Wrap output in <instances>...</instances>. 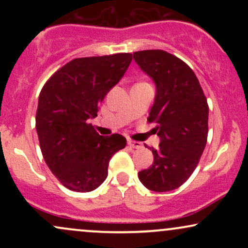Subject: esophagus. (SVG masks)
Returning a JSON list of instances; mask_svg holds the SVG:
<instances>
[{"mask_svg": "<svg viewBox=\"0 0 248 248\" xmlns=\"http://www.w3.org/2000/svg\"><path fill=\"white\" fill-rule=\"evenodd\" d=\"M127 143H128V146L132 147V148H135V149H139V148H141V147H142V144L140 143V142H138V141L128 140V141H127Z\"/></svg>", "mask_w": 248, "mask_h": 248, "instance_id": "esophagus-1", "label": "esophagus"}]
</instances>
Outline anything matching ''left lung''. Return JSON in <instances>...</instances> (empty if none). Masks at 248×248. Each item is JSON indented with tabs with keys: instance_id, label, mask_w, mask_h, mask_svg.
Masks as SVG:
<instances>
[{
	"instance_id": "1",
	"label": "left lung",
	"mask_w": 248,
	"mask_h": 248,
	"mask_svg": "<svg viewBox=\"0 0 248 248\" xmlns=\"http://www.w3.org/2000/svg\"><path fill=\"white\" fill-rule=\"evenodd\" d=\"M134 61L155 82L156 94L148 116L160 138L152 148L154 162L138 173L147 189L171 191L195 171L206 146L209 106L193 71L163 50L134 52Z\"/></svg>"
}]
</instances>
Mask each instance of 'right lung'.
<instances>
[{
  "label": "right lung",
  "instance_id": "add662e5",
  "mask_svg": "<svg viewBox=\"0 0 248 248\" xmlns=\"http://www.w3.org/2000/svg\"><path fill=\"white\" fill-rule=\"evenodd\" d=\"M132 53L77 58L43 86L36 113L39 146L47 167L67 189L90 192L108 175L112 156L126 147L120 134L101 136L88 119L124 77Z\"/></svg>",
  "mask_w": 248,
  "mask_h": 248
}]
</instances>
